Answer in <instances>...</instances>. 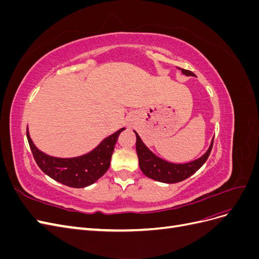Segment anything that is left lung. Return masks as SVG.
<instances>
[{"label": "left lung", "instance_id": "obj_1", "mask_svg": "<svg viewBox=\"0 0 259 259\" xmlns=\"http://www.w3.org/2000/svg\"><path fill=\"white\" fill-rule=\"evenodd\" d=\"M182 72L186 75H194L193 72L189 71L186 69H180ZM136 134V151L138 155L139 161V167L142 169L143 173L151 179L156 180V182L165 183V184H175L183 182L193 175L203 164H204L209 156V153L213 148L214 139L211 140L210 146L208 150L205 152L204 155H202L200 159L194 160L190 163L185 164H174L169 163L167 161H164L158 156L154 155L149 149L145 146L142 142V139Z\"/></svg>", "mask_w": 259, "mask_h": 259}]
</instances>
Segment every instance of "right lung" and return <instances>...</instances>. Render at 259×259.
Here are the masks:
<instances>
[{
  "mask_svg": "<svg viewBox=\"0 0 259 259\" xmlns=\"http://www.w3.org/2000/svg\"><path fill=\"white\" fill-rule=\"evenodd\" d=\"M124 130L121 128L104 139L90 153L71 159L55 158L38 150L31 140L28 130L27 138L37 166L46 175L68 187L84 188L95 183L108 170L117 137Z\"/></svg>",
  "mask_w": 259,
  "mask_h": 259,
  "instance_id": "obj_1",
  "label": "right lung"
}]
</instances>
